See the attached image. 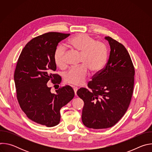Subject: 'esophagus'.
Listing matches in <instances>:
<instances>
[{"label": "esophagus", "mask_w": 152, "mask_h": 152, "mask_svg": "<svg viewBox=\"0 0 152 152\" xmlns=\"http://www.w3.org/2000/svg\"><path fill=\"white\" fill-rule=\"evenodd\" d=\"M73 90H74V91H75V95H76V92H77V91L78 88H77V87H76V86H74V87H73Z\"/></svg>", "instance_id": "34e87169"}]
</instances>
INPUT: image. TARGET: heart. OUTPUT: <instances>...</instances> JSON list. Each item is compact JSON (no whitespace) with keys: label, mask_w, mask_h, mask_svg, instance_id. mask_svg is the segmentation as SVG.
Listing matches in <instances>:
<instances>
[{"label":"heart","mask_w":152,"mask_h":152,"mask_svg":"<svg viewBox=\"0 0 152 152\" xmlns=\"http://www.w3.org/2000/svg\"><path fill=\"white\" fill-rule=\"evenodd\" d=\"M67 46L73 50L81 53L80 63L83 64L77 67L70 69L64 75L66 82L75 85L82 84L88 74V70L96 73L100 72L105 65L107 52L103 42L95 39L85 34H79L70 38ZM66 52L59 47L54 53V61L59 68H64L66 65Z\"/></svg>","instance_id":"obj_1"}]
</instances>
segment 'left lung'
<instances>
[{"label":"left lung","mask_w":152,"mask_h":152,"mask_svg":"<svg viewBox=\"0 0 152 152\" xmlns=\"http://www.w3.org/2000/svg\"><path fill=\"white\" fill-rule=\"evenodd\" d=\"M106 66L88 83L90 90L81 88L77 96L83 100L82 121L88 128L101 129L114 126L124 115L132 96L135 69L125 47L110 37Z\"/></svg>","instance_id":"left-lung-1"}]
</instances>
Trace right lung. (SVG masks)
<instances>
[{"instance_id": "add662e5", "label": "right lung", "mask_w": 152, "mask_h": 152, "mask_svg": "<svg viewBox=\"0 0 152 152\" xmlns=\"http://www.w3.org/2000/svg\"><path fill=\"white\" fill-rule=\"evenodd\" d=\"M70 34L48 32L34 38L21 51L14 72L17 98L21 109L32 121L47 127L59 124L61 108L75 96L71 86L51 92L49 80L59 84L61 77L54 74V53L58 43Z\"/></svg>"}]
</instances>
